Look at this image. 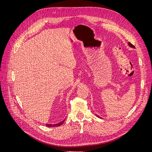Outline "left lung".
I'll use <instances>...</instances> for the list:
<instances>
[{
  "label": "left lung",
  "mask_w": 152,
  "mask_h": 152,
  "mask_svg": "<svg viewBox=\"0 0 152 152\" xmlns=\"http://www.w3.org/2000/svg\"><path fill=\"white\" fill-rule=\"evenodd\" d=\"M128 45H129V47H132V48H135V47H134V45H132L131 43H130V42H129V43H128ZM96 116H98V118H101V117H99V116H98V115H96Z\"/></svg>",
  "instance_id": "8db88e82"
}]
</instances>
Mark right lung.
Segmentation results:
<instances>
[{
  "label": "right lung",
  "mask_w": 152,
  "mask_h": 152,
  "mask_svg": "<svg viewBox=\"0 0 152 152\" xmlns=\"http://www.w3.org/2000/svg\"><path fill=\"white\" fill-rule=\"evenodd\" d=\"M65 121V119H64L62 121L58 123V124H46V126L47 127H59L60 126H61L62 124L64 122V121Z\"/></svg>",
  "instance_id": "obj_1"
}]
</instances>
